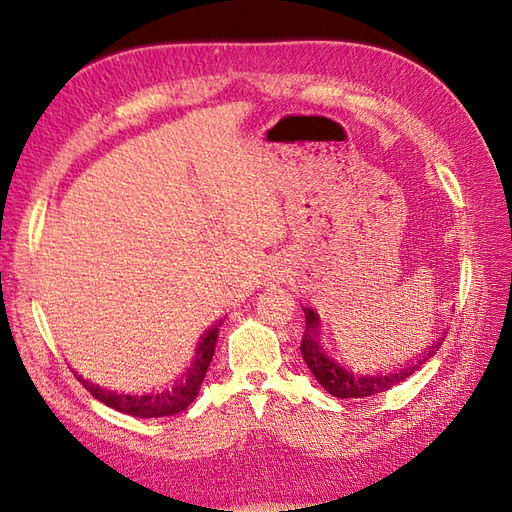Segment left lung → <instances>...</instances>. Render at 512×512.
Masks as SVG:
<instances>
[{
    "label": "left lung",
    "mask_w": 512,
    "mask_h": 512,
    "mask_svg": "<svg viewBox=\"0 0 512 512\" xmlns=\"http://www.w3.org/2000/svg\"><path fill=\"white\" fill-rule=\"evenodd\" d=\"M303 312H305V331L301 339L303 361L307 363L314 378L322 384V389L339 399L371 397V395L393 389V386L404 382L414 374V371L421 369L442 346V337H440L438 342H433L423 352V356H416L414 361H408L391 371H374V374H369V371L348 365V361H344L342 356L337 354V350L331 346L329 339L324 337L322 320L314 309L303 307Z\"/></svg>",
    "instance_id": "obj_1"
}]
</instances>
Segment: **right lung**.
I'll use <instances>...</instances> for the list:
<instances>
[{
	"label": "right lung",
	"mask_w": 512,
	"mask_h": 512,
	"mask_svg": "<svg viewBox=\"0 0 512 512\" xmlns=\"http://www.w3.org/2000/svg\"><path fill=\"white\" fill-rule=\"evenodd\" d=\"M220 327H222V322H215L213 327L203 337H200L192 365L185 369L175 382L162 386V389H158V391L117 393L111 389H104V386H100V384L89 382L79 374H76V380H79L98 401H102L104 406L113 408L117 412H123V414L138 416V418H160V416L179 414L192 404L200 391V384H203L209 363L213 359Z\"/></svg>",
	"instance_id": "1"
}]
</instances>
